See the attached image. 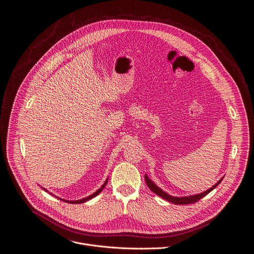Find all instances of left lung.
I'll use <instances>...</instances> for the list:
<instances>
[{"label": "left lung", "mask_w": 254, "mask_h": 254, "mask_svg": "<svg viewBox=\"0 0 254 254\" xmlns=\"http://www.w3.org/2000/svg\"><path fill=\"white\" fill-rule=\"evenodd\" d=\"M223 178H224V177H223ZM223 178H221V179L215 184V186H214L213 188H211L210 190H207L206 191H204V192H202V193L195 194V195H190V196H184V197H174V196H172V195L167 194L165 191H163L161 189H159L153 181L150 180V178H149L147 175H145V181H146V183H147L148 188H149L154 193H156L157 195L161 196L162 198H164V199H166V200H168V201H170V202H173L174 204H189V203H194V202L198 201L200 198H202V197L205 196L207 193L211 192L214 189H216V187L218 186L219 183H221V181L223 180Z\"/></svg>", "instance_id": "8db88e82"}]
</instances>
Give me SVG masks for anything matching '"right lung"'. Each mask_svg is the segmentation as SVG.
Here are the masks:
<instances>
[{
	"label": "right lung",
	"mask_w": 254,
	"mask_h": 254,
	"mask_svg": "<svg viewBox=\"0 0 254 254\" xmlns=\"http://www.w3.org/2000/svg\"><path fill=\"white\" fill-rule=\"evenodd\" d=\"M107 181H108V179H106V181L104 182V184L103 186L97 190V191H95L93 194H91V195H89V196H87L86 198H83V199H80V200H64V199H62V200H64V201H65V202H70V203H82V202H85V201H87V200H89V199H91V198H93L94 196H96L97 194H99L100 192H101V190L105 188V186H106V183H107Z\"/></svg>",
	"instance_id": "1"
}]
</instances>
